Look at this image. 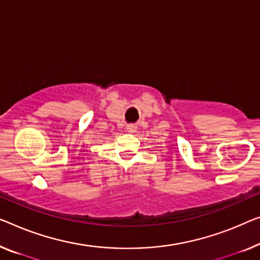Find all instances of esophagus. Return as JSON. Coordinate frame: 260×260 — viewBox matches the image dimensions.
<instances>
[{"label":"esophagus","mask_w":260,"mask_h":260,"mask_svg":"<svg viewBox=\"0 0 260 260\" xmlns=\"http://www.w3.org/2000/svg\"><path fill=\"white\" fill-rule=\"evenodd\" d=\"M126 129H127V132H128V133H134V132L137 131V126H135L134 123H129V125H127Z\"/></svg>","instance_id":"34e87169"}]
</instances>
